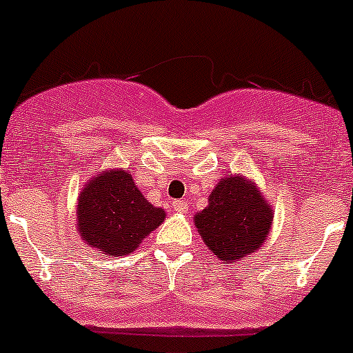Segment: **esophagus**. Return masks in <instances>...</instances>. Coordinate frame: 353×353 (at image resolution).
<instances>
[{"label": "esophagus", "mask_w": 353, "mask_h": 353, "mask_svg": "<svg viewBox=\"0 0 353 353\" xmlns=\"http://www.w3.org/2000/svg\"><path fill=\"white\" fill-rule=\"evenodd\" d=\"M172 208L176 212H186L188 210V203L184 200H174L172 201Z\"/></svg>", "instance_id": "esophagus-1"}]
</instances>
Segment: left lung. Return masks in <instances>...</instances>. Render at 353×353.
I'll return each mask as SVG.
<instances>
[{
    "label": "left lung",
    "mask_w": 353,
    "mask_h": 353,
    "mask_svg": "<svg viewBox=\"0 0 353 353\" xmlns=\"http://www.w3.org/2000/svg\"><path fill=\"white\" fill-rule=\"evenodd\" d=\"M272 210L253 181H219L208 207L194 215V224L208 248L224 262L239 260L260 248L271 231Z\"/></svg>",
    "instance_id": "1"
}]
</instances>
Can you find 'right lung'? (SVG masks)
<instances>
[{
  "mask_svg": "<svg viewBox=\"0 0 353 353\" xmlns=\"http://www.w3.org/2000/svg\"><path fill=\"white\" fill-rule=\"evenodd\" d=\"M163 219L165 212L143 196L125 170L100 174L79 194V232L107 255L131 253Z\"/></svg>",
  "mask_w": 353,
  "mask_h": 353,
  "instance_id": "add662e5",
  "label": "right lung"
}]
</instances>
